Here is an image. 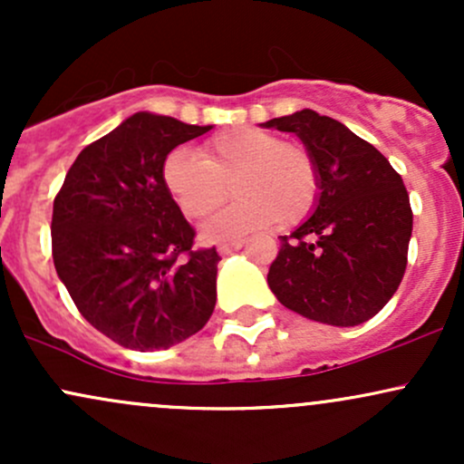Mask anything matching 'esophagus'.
Segmentation results:
<instances>
[{
  "label": "esophagus",
  "instance_id": "1",
  "mask_svg": "<svg viewBox=\"0 0 464 464\" xmlns=\"http://www.w3.org/2000/svg\"><path fill=\"white\" fill-rule=\"evenodd\" d=\"M242 239H233V242H225V244H220V246H218V253L220 255H231V253H236V250H239L242 248Z\"/></svg>",
  "mask_w": 464,
  "mask_h": 464
}]
</instances>
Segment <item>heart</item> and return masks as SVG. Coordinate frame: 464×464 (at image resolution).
<instances>
[{"instance_id":"1","label":"heart","mask_w":464,"mask_h":464,"mask_svg":"<svg viewBox=\"0 0 464 464\" xmlns=\"http://www.w3.org/2000/svg\"><path fill=\"white\" fill-rule=\"evenodd\" d=\"M161 174L165 189L191 220L214 214L231 185L237 200L202 227L207 242L237 237L273 220L296 225L312 214L321 194V174L307 148L250 126L211 137L198 157L172 150Z\"/></svg>"}]
</instances>
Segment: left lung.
<instances>
[{
  "label": "left lung",
  "mask_w": 464,
  "mask_h": 464,
  "mask_svg": "<svg viewBox=\"0 0 464 464\" xmlns=\"http://www.w3.org/2000/svg\"><path fill=\"white\" fill-rule=\"evenodd\" d=\"M264 126L295 132L321 174L314 214L279 237L270 290L310 321L335 327L369 321L406 273L412 209L401 177L375 146L312 109Z\"/></svg>",
  "instance_id": "obj_1"
}]
</instances>
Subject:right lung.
I'll list each match as a JSON object with an SVG mask.
<instances>
[{"label": "right lung", "instance_id": "add662e5", "mask_svg": "<svg viewBox=\"0 0 464 464\" xmlns=\"http://www.w3.org/2000/svg\"><path fill=\"white\" fill-rule=\"evenodd\" d=\"M211 126L130 115L89 143L54 198L52 257L78 312L135 351L168 349L205 327L216 307V248L194 250L196 231L163 183V161Z\"/></svg>", "mask_w": 464, "mask_h": 464}]
</instances>
